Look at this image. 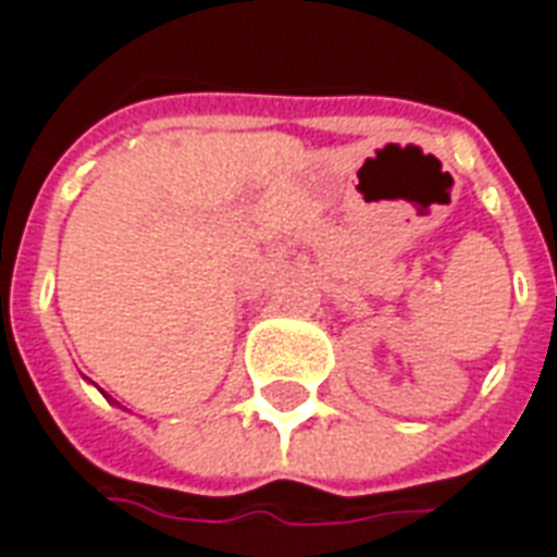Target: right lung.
<instances>
[{
	"mask_svg": "<svg viewBox=\"0 0 557 557\" xmlns=\"http://www.w3.org/2000/svg\"><path fill=\"white\" fill-rule=\"evenodd\" d=\"M101 394H103V391H101ZM103 397H107V394H103ZM107 399H110V397H107ZM110 403H115V399H110Z\"/></svg>",
	"mask_w": 557,
	"mask_h": 557,
	"instance_id": "obj_1",
	"label": "right lung"
}]
</instances>
